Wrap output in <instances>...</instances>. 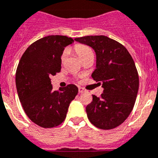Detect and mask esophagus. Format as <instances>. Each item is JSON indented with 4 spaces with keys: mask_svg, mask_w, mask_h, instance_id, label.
Instances as JSON below:
<instances>
[{
    "mask_svg": "<svg viewBox=\"0 0 158 158\" xmlns=\"http://www.w3.org/2000/svg\"><path fill=\"white\" fill-rule=\"evenodd\" d=\"M87 90H85L84 88H83V87H79V93H83V92H86Z\"/></svg>",
    "mask_w": 158,
    "mask_h": 158,
    "instance_id": "34e87169",
    "label": "esophagus"
}]
</instances>
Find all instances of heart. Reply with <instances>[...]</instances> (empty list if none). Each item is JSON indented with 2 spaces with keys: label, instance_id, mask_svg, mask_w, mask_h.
<instances>
[{
  "label": "heart",
  "instance_id": "b5f03b06",
  "mask_svg": "<svg viewBox=\"0 0 158 158\" xmlns=\"http://www.w3.org/2000/svg\"><path fill=\"white\" fill-rule=\"evenodd\" d=\"M74 50H75V52L77 53L78 56H79L80 60H82L83 58H84L85 56H88V55L93 54L92 49L90 48V47L87 46V45L76 44L74 47ZM68 52V49H65V50L63 52L62 55H61V57H60V60H61V63H62V64H64V63L65 62Z\"/></svg>",
  "mask_w": 158,
  "mask_h": 158
}]
</instances>
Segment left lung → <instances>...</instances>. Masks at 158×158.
<instances>
[{
  "label": "left lung",
  "instance_id": "1",
  "mask_svg": "<svg viewBox=\"0 0 158 158\" xmlns=\"http://www.w3.org/2000/svg\"><path fill=\"white\" fill-rule=\"evenodd\" d=\"M75 41L90 46L96 55V68L91 77L103 93L86 107L87 118L102 130L118 127L134 108L139 87L138 71L127 49L105 35H87Z\"/></svg>",
  "mask_w": 158,
  "mask_h": 158
}]
</instances>
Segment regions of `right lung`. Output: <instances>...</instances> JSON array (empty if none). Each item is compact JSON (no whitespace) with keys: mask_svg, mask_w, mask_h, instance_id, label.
<instances>
[{"mask_svg":"<svg viewBox=\"0 0 158 158\" xmlns=\"http://www.w3.org/2000/svg\"><path fill=\"white\" fill-rule=\"evenodd\" d=\"M72 38L48 35L28 47L20 58L16 72V86L27 116L44 128H52L63 123L78 87L68 85L60 91L52 90L50 77L61 70L60 57Z\"/></svg>","mask_w":158,"mask_h":158,"instance_id":"right-lung-1","label":"right lung"}]
</instances>
